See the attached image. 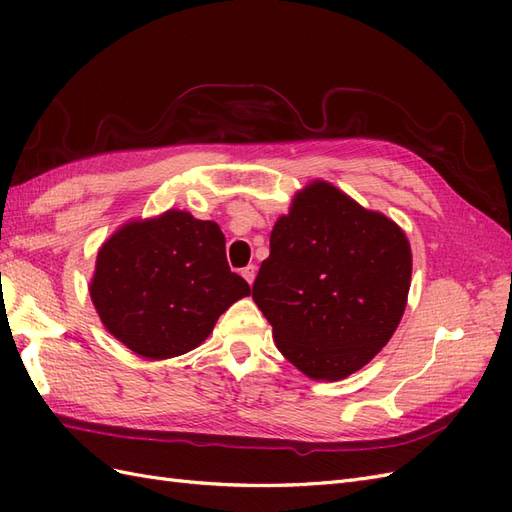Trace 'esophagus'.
I'll return each instance as SVG.
<instances>
[{"label": "esophagus", "instance_id": "obj_1", "mask_svg": "<svg viewBox=\"0 0 512 512\" xmlns=\"http://www.w3.org/2000/svg\"><path fill=\"white\" fill-rule=\"evenodd\" d=\"M241 275L245 277V282L252 286L254 284V277H256V267L254 265H247L245 269H241Z\"/></svg>", "mask_w": 512, "mask_h": 512}]
</instances>
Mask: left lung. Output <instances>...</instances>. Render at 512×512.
<instances>
[{
    "mask_svg": "<svg viewBox=\"0 0 512 512\" xmlns=\"http://www.w3.org/2000/svg\"><path fill=\"white\" fill-rule=\"evenodd\" d=\"M269 245L252 299L277 350L314 380H342L374 359L410 290L412 254L401 228L318 181L277 220Z\"/></svg>",
    "mask_w": 512,
    "mask_h": 512,
    "instance_id": "left-lung-1",
    "label": "left lung"
}]
</instances>
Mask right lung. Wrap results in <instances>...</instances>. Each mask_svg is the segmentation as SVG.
Instances as JSON below:
<instances>
[{"label":"right lung","mask_w":512,"mask_h":512,"mask_svg":"<svg viewBox=\"0 0 512 512\" xmlns=\"http://www.w3.org/2000/svg\"><path fill=\"white\" fill-rule=\"evenodd\" d=\"M89 292L119 342L147 359H170L203 344L215 320L252 290L230 271L218 224L166 211L102 245Z\"/></svg>","instance_id":"obj_1"}]
</instances>
